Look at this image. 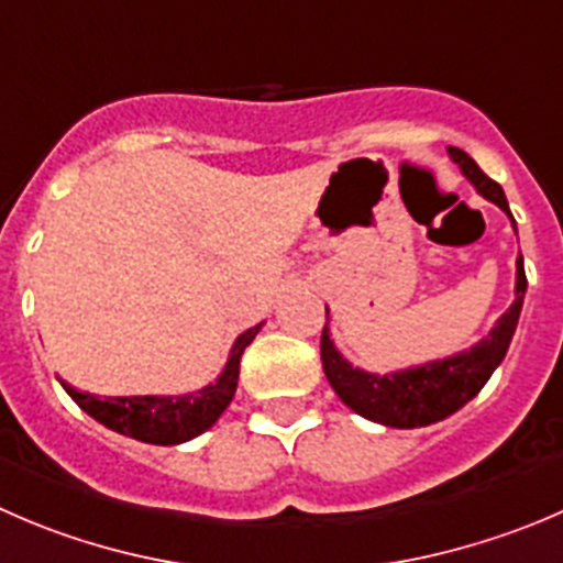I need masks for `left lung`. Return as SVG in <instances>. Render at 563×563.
Listing matches in <instances>:
<instances>
[{"label":"left lung","instance_id":"left-lung-1","mask_svg":"<svg viewBox=\"0 0 563 563\" xmlns=\"http://www.w3.org/2000/svg\"><path fill=\"white\" fill-rule=\"evenodd\" d=\"M451 159L460 165L462 176L478 189L487 200H493L498 209H504L511 217L506 195L500 184L493 178L484 176L482 167L460 148H449ZM517 231V225H515ZM526 269H522V255L517 258V286H515V302L498 319V324L489 330L487 338L476 343V346L465 349V352L454 354L445 360H432V363L415 365V368L393 371V374H368L363 368H354L343 354L332 346L330 330H321V365L330 379L332 390L338 393L349 409H354L363 418L382 423V427L393 429H418L438 423V420L449 418L456 409L465 407L493 376L498 368L500 360L506 357L511 335L520 321L522 299H526ZM330 316V310H327Z\"/></svg>","mask_w":563,"mask_h":563}]
</instances>
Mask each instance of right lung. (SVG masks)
<instances>
[{
    "label": "right lung",
    "instance_id": "add662e5",
    "mask_svg": "<svg viewBox=\"0 0 563 563\" xmlns=\"http://www.w3.org/2000/svg\"><path fill=\"white\" fill-rule=\"evenodd\" d=\"M261 324L250 327L236 338L228 357L225 368L217 376V382L200 387L184 396H109L98 398L92 393H81L63 382L65 393L85 409L90 418L103 423L112 432L134 438L140 443L154 445H178L198 438L206 429L217 423L228 404L233 401V393L239 385V363H242L244 349L258 335Z\"/></svg>",
    "mask_w": 563,
    "mask_h": 563
}]
</instances>
